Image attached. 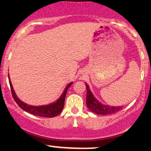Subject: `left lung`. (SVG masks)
Returning a JSON list of instances; mask_svg holds the SVG:
<instances>
[{
  "mask_svg": "<svg viewBox=\"0 0 151 151\" xmlns=\"http://www.w3.org/2000/svg\"><path fill=\"white\" fill-rule=\"evenodd\" d=\"M85 85L86 87V106L91 112L99 115H109L116 113L122 109V106H111L102 104L93 96L89 85L86 83H85Z\"/></svg>",
  "mask_w": 151,
  "mask_h": 151,
  "instance_id": "1",
  "label": "left lung"
}]
</instances>
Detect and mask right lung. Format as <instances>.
Here are the masks:
<instances>
[{
  "label": "right lung",
  "mask_w": 151,
  "mask_h": 151,
  "mask_svg": "<svg viewBox=\"0 0 151 151\" xmlns=\"http://www.w3.org/2000/svg\"><path fill=\"white\" fill-rule=\"evenodd\" d=\"M8 79H9V83L10 86V89L12 91V95L14 100L18 104L19 106L21 108L22 110L28 112L31 114H33L35 116L41 117H46V118H52L57 116L62 112V109L64 108V103H65L66 93H67V90L70 87V86L73 84V81L69 83L65 90L60 96L55 101L52 102V103L48 104L46 105H41V106H32L25 103L18 97V96L15 93L14 89H13V85H12L11 81L10 79V76L8 74Z\"/></svg>",
  "instance_id": "obj_1"
}]
</instances>
